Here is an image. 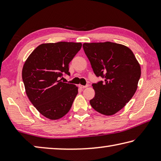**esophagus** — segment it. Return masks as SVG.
<instances>
[{
	"label": "esophagus",
	"instance_id": "34e87169",
	"mask_svg": "<svg viewBox=\"0 0 161 161\" xmlns=\"http://www.w3.org/2000/svg\"><path fill=\"white\" fill-rule=\"evenodd\" d=\"M79 86H80L81 89H84V88H86V87H88V86H89V85H88V84H86V85H85V86H82V85H79Z\"/></svg>",
	"mask_w": 161,
	"mask_h": 161
}]
</instances>
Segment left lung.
Returning a JSON list of instances; mask_svg holds the SVG:
<instances>
[{"mask_svg": "<svg viewBox=\"0 0 161 161\" xmlns=\"http://www.w3.org/2000/svg\"><path fill=\"white\" fill-rule=\"evenodd\" d=\"M83 49L94 73L103 81L92 84L95 96L90 100L94 109L113 115L125 107L137 89L141 67L129 47L117 43H84Z\"/></svg>", "mask_w": 161, "mask_h": 161, "instance_id": "1", "label": "left lung"}]
</instances>
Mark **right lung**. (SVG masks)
<instances>
[{"instance_id":"1","label":"right lung","mask_w":161,"mask_h":161,"mask_svg":"<svg viewBox=\"0 0 161 161\" xmlns=\"http://www.w3.org/2000/svg\"><path fill=\"white\" fill-rule=\"evenodd\" d=\"M81 47L80 42H59L38 46L27 59L22 77L27 96L47 119H59L72 107L78 93L75 84L61 81L70 75L69 64Z\"/></svg>"}]
</instances>
